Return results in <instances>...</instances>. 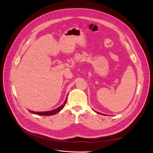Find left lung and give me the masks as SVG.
Segmentation results:
<instances>
[{
    "mask_svg": "<svg viewBox=\"0 0 153 153\" xmlns=\"http://www.w3.org/2000/svg\"><path fill=\"white\" fill-rule=\"evenodd\" d=\"M98 114H100V113H98Z\"/></svg>",
    "mask_w": 153,
    "mask_h": 153,
    "instance_id": "obj_1",
    "label": "left lung"
}]
</instances>
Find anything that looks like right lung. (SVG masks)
<instances>
[{"label":"right lung","instance_id":"obj_1","mask_svg":"<svg viewBox=\"0 0 153 153\" xmlns=\"http://www.w3.org/2000/svg\"><path fill=\"white\" fill-rule=\"evenodd\" d=\"M66 101H67V98L65 100V101H64V103L61 105L59 107H58L57 108H55L53 110H50V111H48V112H33V111H30V110H29V112L30 113H32V114H37V115H55L57 114L58 112H59L60 111H61L64 107V105H65L66 103Z\"/></svg>","mask_w":153,"mask_h":153}]
</instances>
